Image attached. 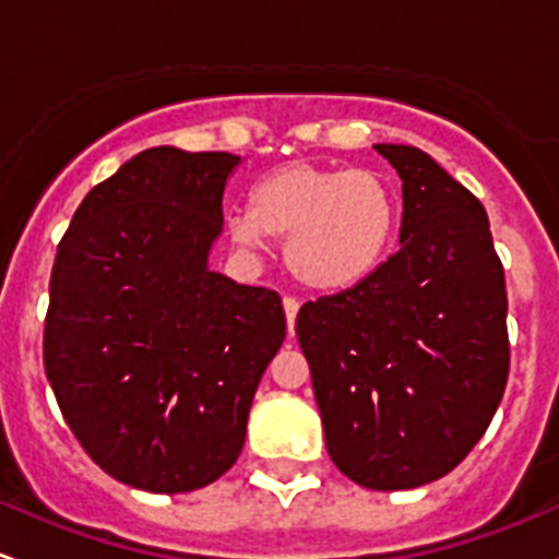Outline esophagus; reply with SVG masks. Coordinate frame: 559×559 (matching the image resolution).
<instances>
[{
    "label": "esophagus",
    "mask_w": 559,
    "mask_h": 559,
    "mask_svg": "<svg viewBox=\"0 0 559 559\" xmlns=\"http://www.w3.org/2000/svg\"><path fill=\"white\" fill-rule=\"evenodd\" d=\"M282 307H285L287 331H290V336H293V328H296V314H298V307H301V304H298V298L285 296V298H282Z\"/></svg>",
    "instance_id": "1"
}]
</instances>
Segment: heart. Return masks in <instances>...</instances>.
I'll list each match as a JSON object with an SVG mask.
<instances>
[{"label":"heart","mask_w":559,"mask_h":559,"mask_svg":"<svg viewBox=\"0 0 559 559\" xmlns=\"http://www.w3.org/2000/svg\"><path fill=\"white\" fill-rule=\"evenodd\" d=\"M399 226V195L379 171L290 160L252 188L250 210L228 217L247 250L285 239L293 277L314 290L358 285L382 263Z\"/></svg>","instance_id":"obj_1"}]
</instances>
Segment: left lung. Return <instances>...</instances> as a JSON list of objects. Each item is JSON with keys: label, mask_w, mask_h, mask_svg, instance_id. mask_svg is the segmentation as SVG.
<instances>
[{"label": "left lung", "mask_w": 559, "mask_h": 559, "mask_svg": "<svg viewBox=\"0 0 559 559\" xmlns=\"http://www.w3.org/2000/svg\"><path fill=\"white\" fill-rule=\"evenodd\" d=\"M373 151L404 182L401 250L304 304L296 333L336 468L368 490H412L463 463L492 423L509 298L479 199L417 147Z\"/></svg>", "instance_id": "1"}]
</instances>
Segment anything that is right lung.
Segmentation results:
<instances>
[{"mask_svg": "<svg viewBox=\"0 0 559 559\" xmlns=\"http://www.w3.org/2000/svg\"><path fill=\"white\" fill-rule=\"evenodd\" d=\"M231 153L151 147L85 195L59 241L43 360L69 430L112 479L191 492L237 463L282 298L206 269Z\"/></svg>", "mask_w": 559, "mask_h": 559, "instance_id": "add662e5", "label": "right lung"}]
</instances>
